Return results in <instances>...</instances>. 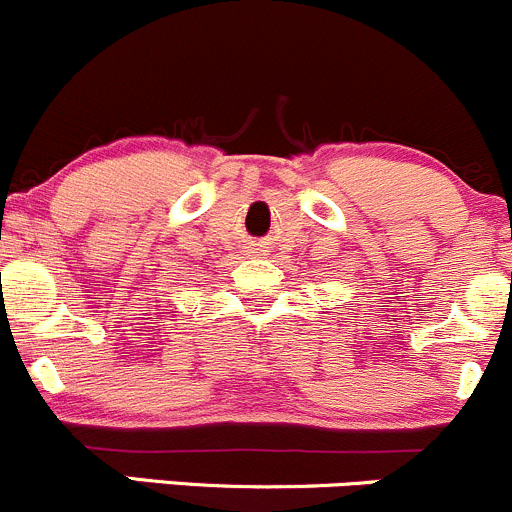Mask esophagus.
<instances>
[{
	"label": "esophagus",
	"mask_w": 512,
	"mask_h": 512,
	"mask_svg": "<svg viewBox=\"0 0 512 512\" xmlns=\"http://www.w3.org/2000/svg\"><path fill=\"white\" fill-rule=\"evenodd\" d=\"M249 254L251 256H261V249H258V244H251L249 246Z\"/></svg>",
	"instance_id": "esophagus-1"
}]
</instances>
